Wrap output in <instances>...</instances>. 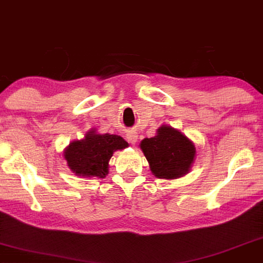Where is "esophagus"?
Returning <instances> with one entry per match:
<instances>
[{"label": "esophagus", "mask_w": 263, "mask_h": 263, "mask_svg": "<svg viewBox=\"0 0 263 263\" xmlns=\"http://www.w3.org/2000/svg\"><path fill=\"white\" fill-rule=\"evenodd\" d=\"M127 140H128V143H131V144H136V143H137V140H138V136H137L135 132H130V133H127Z\"/></svg>", "instance_id": "obj_1"}]
</instances>
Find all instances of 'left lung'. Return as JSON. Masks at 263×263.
I'll return each instance as SVG.
<instances>
[{"label":"left lung","mask_w":263,"mask_h":263,"mask_svg":"<svg viewBox=\"0 0 263 263\" xmlns=\"http://www.w3.org/2000/svg\"><path fill=\"white\" fill-rule=\"evenodd\" d=\"M140 148L152 174L165 179H176L187 174L196 155L194 143L182 132L166 125L158 128L157 136L143 139Z\"/></svg>","instance_id":"8db88e82"}]
</instances>
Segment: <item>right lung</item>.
I'll return each mask as SVG.
<instances>
[{"label":"right lung","instance_id":"add662e5","mask_svg":"<svg viewBox=\"0 0 263 263\" xmlns=\"http://www.w3.org/2000/svg\"><path fill=\"white\" fill-rule=\"evenodd\" d=\"M127 146V142L120 136L98 135L96 130H91L84 139L70 143L64 156L69 169L76 175L104 178L108 174V162L113 152Z\"/></svg>","mask_w":263,"mask_h":263}]
</instances>
